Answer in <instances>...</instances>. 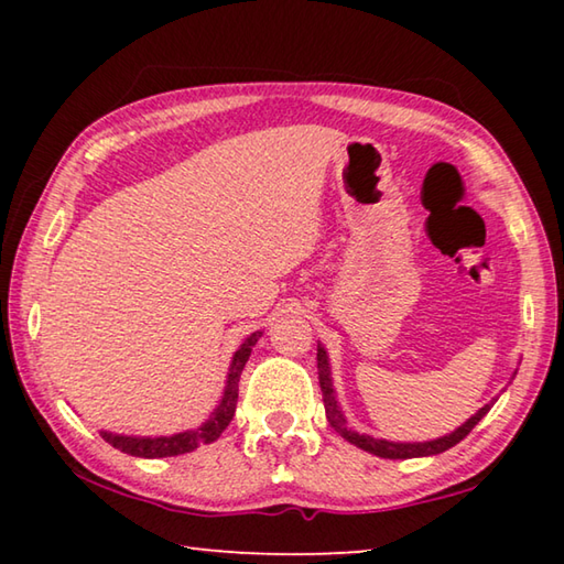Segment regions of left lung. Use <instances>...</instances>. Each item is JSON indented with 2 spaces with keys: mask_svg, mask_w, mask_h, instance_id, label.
Segmentation results:
<instances>
[{
  "mask_svg": "<svg viewBox=\"0 0 564 564\" xmlns=\"http://www.w3.org/2000/svg\"><path fill=\"white\" fill-rule=\"evenodd\" d=\"M318 380H321V390H323V403H326V415H328V423H330L333 431L340 433L348 443L358 445L360 451H368V453H373L378 457H390V460H408V457H425V455H437V453L451 451V447L460 443L463 437L470 433L473 427L480 423V420L488 415L490 408H492V403L482 405L470 420H467L465 425L457 427V431L451 433V435L437 437V441H427V443H388V441H378V437L360 435L356 431H350L348 423H346V417H343L340 408H338L336 393H333L328 356H326V350H323V348H318Z\"/></svg>",
  "mask_w": 564,
  "mask_h": 564,
  "instance_id": "left-lung-1",
  "label": "left lung"
}]
</instances>
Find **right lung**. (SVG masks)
<instances>
[{
    "label": "right lung",
    "mask_w": 564,
    "mask_h": 564,
    "mask_svg": "<svg viewBox=\"0 0 564 564\" xmlns=\"http://www.w3.org/2000/svg\"><path fill=\"white\" fill-rule=\"evenodd\" d=\"M261 338V333H251L243 340V346L236 350L231 370H228V380H226V390L221 398V405L214 410L212 420L198 427V431H186L171 437H133V435H113L104 431L101 437L109 445L117 447V451L133 455V457H171V455H184L196 451L202 443H214L216 437H221V433L231 423V417L236 413V400H238V378H241V370L246 366L248 356L256 346V340Z\"/></svg>",
    "instance_id": "1"
}]
</instances>
